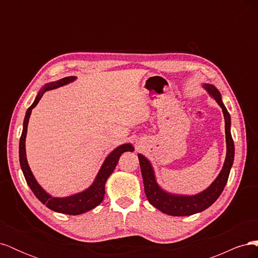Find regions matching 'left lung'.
I'll return each mask as SVG.
<instances>
[{"mask_svg":"<svg viewBox=\"0 0 258 258\" xmlns=\"http://www.w3.org/2000/svg\"><path fill=\"white\" fill-rule=\"evenodd\" d=\"M202 87L208 91L209 95L222 107L225 118L226 148H227V152H226V158L221 172L212 182V184L204 191L191 195V196H188V195H176L166 191L161 188L157 181H156L155 171L150 160L142 154H138L146 198L152 206L168 215L188 216L202 212V211H205L210 206H212L224 190V187L228 181L233 158H235V144H233V140L230 134V115L223 103L221 92L211 84H204Z\"/></svg>","mask_w":258,"mask_h":258,"instance_id":"obj_1","label":"left lung"}]
</instances>
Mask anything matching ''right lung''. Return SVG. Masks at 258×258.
<instances>
[{
    "mask_svg": "<svg viewBox=\"0 0 258 258\" xmlns=\"http://www.w3.org/2000/svg\"><path fill=\"white\" fill-rule=\"evenodd\" d=\"M75 80H76V76H68V77H64V79H61L57 82H51L48 84H45L44 87L40 91H38L32 105H31L27 110L25 120H23L22 134H21L20 141H19L20 167H21L22 173H23V175H25V178H26V181L31 188V190L33 191L36 198L48 209L54 211V212L69 214V215L83 214L85 212H88V211L92 210L93 208H96L97 206H99L101 202L103 201V198H104L106 179L115 170V168L117 166V162H118L121 154L124 152H134L135 151L134 146H132V144H130V143L122 144L118 147H116L111 154H108V156L103 161L102 166H101L99 172L95 178V181H93V183L88 187V188L81 191V192L71 195V196L62 197V198L52 197L51 195H49L45 189H43V187L37 183V181L32 173V171H31V169L29 167V163L27 160V155H26V137H27L30 115H31V113H32V110L37 105L38 101L41 100V98L43 97V95L46 91L59 88V87H61V86H64V85H68L70 83L74 82Z\"/></svg>",
    "mask_w": 258,
    "mask_h": 258,
    "instance_id": "obj_1",
    "label": "right lung"
}]
</instances>
